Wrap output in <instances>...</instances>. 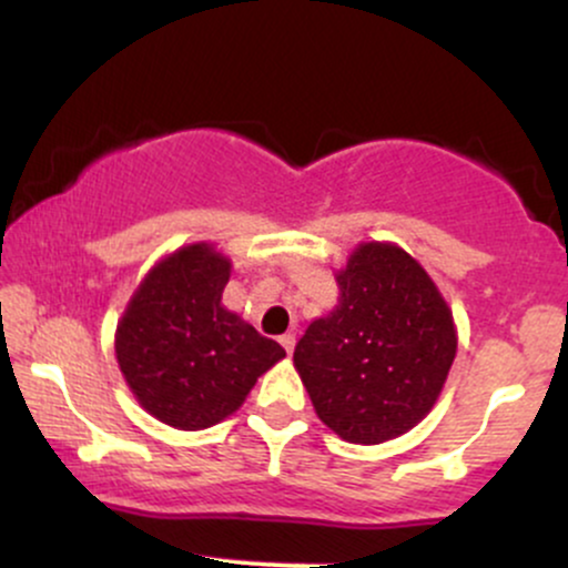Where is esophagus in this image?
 Here are the masks:
<instances>
[{
	"label": "esophagus",
	"instance_id": "esophagus-1",
	"mask_svg": "<svg viewBox=\"0 0 568 568\" xmlns=\"http://www.w3.org/2000/svg\"><path fill=\"white\" fill-rule=\"evenodd\" d=\"M280 344H283V349L291 355L293 347H296V334H283L280 336Z\"/></svg>",
	"mask_w": 568,
	"mask_h": 568
}]
</instances>
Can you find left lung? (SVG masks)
Wrapping results in <instances>:
<instances>
[{
    "label": "left lung",
    "instance_id": "8db88e82",
    "mask_svg": "<svg viewBox=\"0 0 568 568\" xmlns=\"http://www.w3.org/2000/svg\"><path fill=\"white\" fill-rule=\"evenodd\" d=\"M338 304L298 338L293 366L317 416L349 443L393 440L438 400L456 355L438 285L393 243H361L336 272Z\"/></svg>",
    "mask_w": 568,
    "mask_h": 568
}]
</instances>
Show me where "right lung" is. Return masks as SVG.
<instances>
[{
    "instance_id": "add662e5",
    "label": "right lung",
    "mask_w": 568,
    "mask_h": 568,
    "mask_svg": "<svg viewBox=\"0 0 568 568\" xmlns=\"http://www.w3.org/2000/svg\"><path fill=\"white\" fill-rule=\"evenodd\" d=\"M232 262L207 243L149 270L116 323L114 349L135 400L175 429L234 414L285 349L221 304Z\"/></svg>"
}]
</instances>
